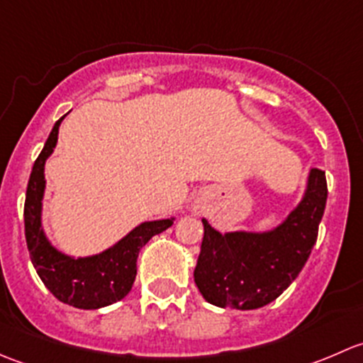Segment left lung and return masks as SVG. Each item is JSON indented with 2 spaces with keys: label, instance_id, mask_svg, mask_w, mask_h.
Here are the masks:
<instances>
[{
  "label": "left lung",
  "instance_id": "1",
  "mask_svg": "<svg viewBox=\"0 0 363 363\" xmlns=\"http://www.w3.org/2000/svg\"><path fill=\"white\" fill-rule=\"evenodd\" d=\"M325 172L313 168L302 202L283 225L267 233H221L205 219L195 283L207 302L250 311L283 294L316 244L327 203Z\"/></svg>",
  "mask_w": 363,
  "mask_h": 363
}]
</instances>
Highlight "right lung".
Masks as SVG:
<instances>
[{
  "label": "right lung",
  "mask_w": 363,
  "mask_h": 363,
  "mask_svg": "<svg viewBox=\"0 0 363 363\" xmlns=\"http://www.w3.org/2000/svg\"><path fill=\"white\" fill-rule=\"evenodd\" d=\"M63 117L54 124L29 175L24 203L26 244L36 274L57 300L79 309H100L130 294L137 276L138 251L174 221L161 219L142 223L111 250L87 258H72L54 250L43 233L40 214L45 189L43 167L56 147Z\"/></svg>",
  "instance_id": "right-lung-1"
}]
</instances>
